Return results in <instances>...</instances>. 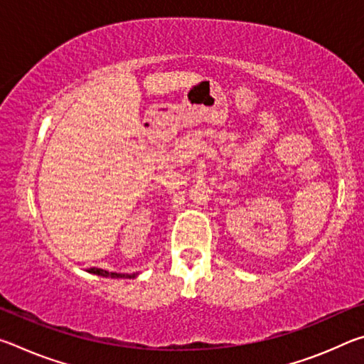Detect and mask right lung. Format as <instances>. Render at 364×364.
<instances>
[{"label": "right lung", "instance_id": "right-lung-1", "mask_svg": "<svg viewBox=\"0 0 364 364\" xmlns=\"http://www.w3.org/2000/svg\"><path fill=\"white\" fill-rule=\"evenodd\" d=\"M88 273L102 276V278H115V279H119V278H123V279H133V278H136V276L139 274V273H132V274H128V273H110V271L101 269V268H90Z\"/></svg>", "mask_w": 364, "mask_h": 364}]
</instances>
